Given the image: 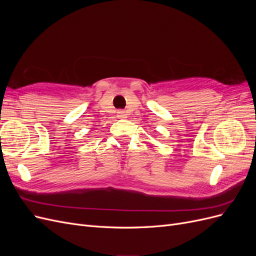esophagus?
Wrapping results in <instances>:
<instances>
[{
  "label": "esophagus",
  "instance_id": "esophagus-1",
  "mask_svg": "<svg viewBox=\"0 0 256 256\" xmlns=\"http://www.w3.org/2000/svg\"><path fill=\"white\" fill-rule=\"evenodd\" d=\"M126 112L125 111H122V110H118V116L120 118H126Z\"/></svg>",
  "mask_w": 256,
  "mask_h": 256
}]
</instances>
